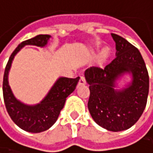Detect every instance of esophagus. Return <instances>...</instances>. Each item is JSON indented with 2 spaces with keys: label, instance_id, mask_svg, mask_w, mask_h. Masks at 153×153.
Returning <instances> with one entry per match:
<instances>
[{
  "label": "esophagus",
  "instance_id": "1",
  "mask_svg": "<svg viewBox=\"0 0 153 153\" xmlns=\"http://www.w3.org/2000/svg\"><path fill=\"white\" fill-rule=\"evenodd\" d=\"M84 84H86L85 77H84V76H81L80 81H79V85H84Z\"/></svg>",
  "mask_w": 153,
  "mask_h": 153
}]
</instances>
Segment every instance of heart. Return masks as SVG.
<instances>
[{"mask_svg": "<svg viewBox=\"0 0 153 153\" xmlns=\"http://www.w3.org/2000/svg\"><path fill=\"white\" fill-rule=\"evenodd\" d=\"M109 53H110V51H109V48H108V47H104V48H102V50L100 51V58L101 60L107 59V58L108 57V55H109Z\"/></svg>", "mask_w": 153, "mask_h": 153, "instance_id": "obj_1", "label": "heart"}]
</instances>
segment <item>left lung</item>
<instances>
[{
  "label": "left lung",
  "mask_w": 153,
  "mask_h": 153,
  "mask_svg": "<svg viewBox=\"0 0 153 153\" xmlns=\"http://www.w3.org/2000/svg\"><path fill=\"white\" fill-rule=\"evenodd\" d=\"M111 36L116 42V58L104 68H88L85 79L90 85L88 108L92 118L101 127L119 132L130 128L141 117L147 103L149 74L139 50L124 37ZM124 73L132 75V82L117 91L115 81Z\"/></svg>",
  "instance_id": "left-lung-1"
}]
</instances>
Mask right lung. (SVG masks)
Here are the masks:
<instances>
[{"label":"right lung","instance_id":"1","mask_svg":"<svg viewBox=\"0 0 153 153\" xmlns=\"http://www.w3.org/2000/svg\"><path fill=\"white\" fill-rule=\"evenodd\" d=\"M50 37L51 36L49 35H38L20 43L11 53L4 71L2 91L8 114L19 128L29 133L44 132L56 122L64 106L66 98L75 90L80 80V77L74 79L65 77L59 78L45 98L35 106L26 105L14 97L8 82L9 71L14 56L26 45L45 46Z\"/></svg>","mask_w":153,"mask_h":153}]
</instances>
